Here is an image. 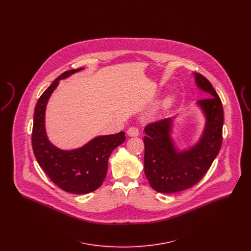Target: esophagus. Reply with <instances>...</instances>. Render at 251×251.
I'll list each match as a JSON object with an SVG mask.
<instances>
[{
  "label": "esophagus",
  "instance_id": "obj_1",
  "mask_svg": "<svg viewBox=\"0 0 251 251\" xmlns=\"http://www.w3.org/2000/svg\"><path fill=\"white\" fill-rule=\"evenodd\" d=\"M127 134H128L129 136H138L139 131H138V129H137L136 127H131V128L128 129Z\"/></svg>",
  "mask_w": 251,
  "mask_h": 251
}]
</instances>
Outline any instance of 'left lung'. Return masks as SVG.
I'll use <instances>...</instances> for the list:
<instances>
[{"label":"left lung","mask_w":251,"mask_h":251,"mask_svg":"<svg viewBox=\"0 0 251 251\" xmlns=\"http://www.w3.org/2000/svg\"><path fill=\"white\" fill-rule=\"evenodd\" d=\"M195 79L199 88L209 97L198 101L206 118L198 143L187 151H178L170 136L171 119L145 127V174L151 186L160 193L182 191L198 183L212 166L222 145L224 113L221 100L203 75L195 73Z\"/></svg>","instance_id":"obj_1"}]
</instances>
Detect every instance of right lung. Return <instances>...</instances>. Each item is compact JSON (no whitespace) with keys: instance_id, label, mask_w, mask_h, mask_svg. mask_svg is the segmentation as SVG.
I'll use <instances>...</instances> for the list:
<instances>
[{"instance_id":"right-lung-1","label":"right lung","mask_w":251,"mask_h":251,"mask_svg":"<svg viewBox=\"0 0 251 251\" xmlns=\"http://www.w3.org/2000/svg\"><path fill=\"white\" fill-rule=\"evenodd\" d=\"M81 70L83 69L62 73L40 96L35 108L32 131V146L38 165L53 183L72 194H87L98 189L106 177L109 156L125 141L123 131L98 136L84 147L72 151H62L49 141L45 131V110L49 98L61 79Z\"/></svg>"}]
</instances>
